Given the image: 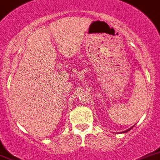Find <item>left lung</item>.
<instances>
[{"instance_id": "1", "label": "left lung", "mask_w": 160, "mask_h": 160, "mask_svg": "<svg viewBox=\"0 0 160 160\" xmlns=\"http://www.w3.org/2000/svg\"><path fill=\"white\" fill-rule=\"evenodd\" d=\"M133 126H134V125H133ZM133 126H132V127H131V128H129V129H127V130H125V131H123V132H122V133H125V132H128V131H129L131 129H132V128H133Z\"/></svg>"}]
</instances>
